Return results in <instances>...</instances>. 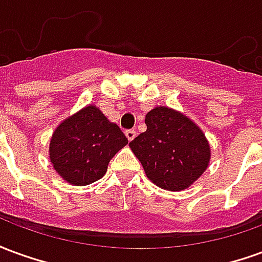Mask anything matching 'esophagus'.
<instances>
[{
	"mask_svg": "<svg viewBox=\"0 0 262 262\" xmlns=\"http://www.w3.org/2000/svg\"><path fill=\"white\" fill-rule=\"evenodd\" d=\"M125 135H126V137H127V140H129V142H132V140L136 137L137 132L135 130V129H129V130L125 132Z\"/></svg>",
	"mask_w": 262,
	"mask_h": 262,
	"instance_id": "esophagus-1",
	"label": "esophagus"
}]
</instances>
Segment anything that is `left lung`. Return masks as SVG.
<instances>
[{
  "label": "left lung",
  "mask_w": 262,
  "mask_h": 262,
  "mask_svg": "<svg viewBox=\"0 0 262 262\" xmlns=\"http://www.w3.org/2000/svg\"><path fill=\"white\" fill-rule=\"evenodd\" d=\"M147 130L129 143L146 176L157 187L182 191L208 168L209 146L203 132L185 115L156 106L146 115Z\"/></svg>",
  "instance_id": "1"
}]
</instances>
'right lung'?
Returning a JSON list of instances; mask_svg holds the SVG:
<instances>
[{"label":"right lung","mask_w":262,"mask_h":262,"mask_svg":"<svg viewBox=\"0 0 262 262\" xmlns=\"http://www.w3.org/2000/svg\"><path fill=\"white\" fill-rule=\"evenodd\" d=\"M127 144L116 123L94 105L64 119L53 132L49 157L64 181L82 187L105 176L115 154Z\"/></svg>","instance_id":"1"}]
</instances>
